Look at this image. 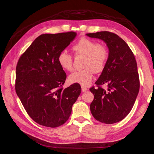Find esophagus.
Instances as JSON below:
<instances>
[{
  "label": "esophagus",
  "mask_w": 154,
  "mask_h": 154,
  "mask_svg": "<svg viewBox=\"0 0 154 154\" xmlns=\"http://www.w3.org/2000/svg\"><path fill=\"white\" fill-rule=\"evenodd\" d=\"M87 91H88V88H87L83 87V86H82V92H86Z\"/></svg>",
  "instance_id": "34e87169"
}]
</instances>
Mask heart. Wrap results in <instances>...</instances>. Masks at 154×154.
I'll use <instances>...</instances> for the list:
<instances>
[{
  "label": "heart",
  "instance_id": "heart-1",
  "mask_svg": "<svg viewBox=\"0 0 154 154\" xmlns=\"http://www.w3.org/2000/svg\"><path fill=\"white\" fill-rule=\"evenodd\" d=\"M72 49L77 54L85 56L83 63L84 69L74 71L68 77L71 83H78L82 86L89 85L94 77V72L103 71L109 58V51L104 45L86 37H82L73 45ZM58 62L63 69L72 71L73 60L71 54L66 51H62L58 57Z\"/></svg>",
  "mask_w": 154,
  "mask_h": 154
}]
</instances>
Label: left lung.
Listing matches in <instances>:
<instances>
[{
	"label": "left lung",
	"mask_w": 154,
	"mask_h": 154,
	"mask_svg": "<svg viewBox=\"0 0 154 154\" xmlns=\"http://www.w3.org/2000/svg\"><path fill=\"white\" fill-rule=\"evenodd\" d=\"M91 38L103 40L109 49V58L100 76L92 87L94 94L91 112L96 120L112 124L127 116L136 101L139 91V78L136 58L127 44L113 32L87 33ZM106 85L104 90L100 85Z\"/></svg>",
	"instance_id": "obj_1"
}]
</instances>
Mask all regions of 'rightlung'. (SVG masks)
Listing matches in <instances>:
<instances>
[{
  "label": "right lung",
  "mask_w": 154,
  "mask_h": 154,
  "mask_svg": "<svg viewBox=\"0 0 154 154\" xmlns=\"http://www.w3.org/2000/svg\"><path fill=\"white\" fill-rule=\"evenodd\" d=\"M76 36L75 32L42 34L20 57L16 67L15 90L26 111L39 125L55 128L71 116L82 88L74 83L63 89L66 74L58 54Z\"/></svg>",
  "instance_id": "right-lung-1"
}]
</instances>
